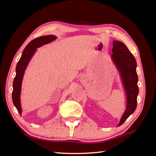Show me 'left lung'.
I'll return each instance as SVG.
<instances>
[{
	"instance_id": "1",
	"label": "left lung",
	"mask_w": 156,
	"mask_h": 156,
	"mask_svg": "<svg viewBox=\"0 0 156 156\" xmlns=\"http://www.w3.org/2000/svg\"><path fill=\"white\" fill-rule=\"evenodd\" d=\"M112 58L120 73L126 96V108L118 126L122 125L136 109L139 89L136 72V60L125 44L113 42Z\"/></svg>"
}]
</instances>
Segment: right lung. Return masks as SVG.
Listing matches in <instances>:
<instances>
[{
	"instance_id": "1",
	"label": "right lung",
	"mask_w": 156,
	"mask_h": 156,
	"mask_svg": "<svg viewBox=\"0 0 156 156\" xmlns=\"http://www.w3.org/2000/svg\"><path fill=\"white\" fill-rule=\"evenodd\" d=\"M57 37L54 35H48L39 37L34 39L25 47L23 51L19 61L18 62L16 68V76L13 82V91H12V101L14 106L16 108L18 113L21 114L22 109L20 105V92L22 81L24 76L25 69L27 68L29 62L31 57L36 51V48L49 43L56 39Z\"/></svg>"
}]
</instances>
